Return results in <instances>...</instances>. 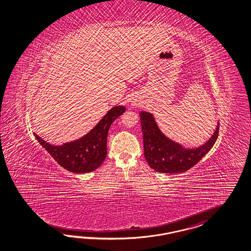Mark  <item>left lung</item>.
Masks as SVG:
<instances>
[{"label":"left lung","instance_id":"8db88e82","mask_svg":"<svg viewBox=\"0 0 251 251\" xmlns=\"http://www.w3.org/2000/svg\"><path fill=\"white\" fill-rule=\"evenodd\" d=\"M143 134L144 156L151 168L163 174L183 173L196 165L214 146L219 130V122L210 138L196 148H184L163 134L154 116L140 112Z\"/></svg>","mask_w":251,"mask_h":251}]
</instances>
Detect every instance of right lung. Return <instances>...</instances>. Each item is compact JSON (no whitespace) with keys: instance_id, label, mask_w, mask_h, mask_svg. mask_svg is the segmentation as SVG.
Segmentation results:
<instances>
[{"instance_id":"right-lung-1","label":"right lung","mask_w":251,"mask_h":251,"mask_svg":"<svg viewBox=\"0 0 251 251\" xmlns=\"http://www.w3.org/2000/svg\"><path fill=\"white\" fill-rule=\"evenodd\" d=\"M126 111L125 106H115L87 134L72 142L54 145L34 133L35 139L63 168L71 173L86 174L98 169L107 155V137L112 122Z\"/></svg>"}]
</instances>
